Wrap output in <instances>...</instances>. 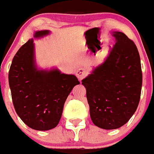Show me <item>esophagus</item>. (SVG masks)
Wrapping results in <instances>:
<instances>
[{"instance_id": "obj_1", "label": "esophagus", "mask_w": 154, "mask_h": 154, "mask_svg": "<svg viewBox=\"0 0 154 154\" xmlns=\"http://www.w3.org/2000/svg\"><path fill=\"white\" fill-rule=\"evenodd\" d=\"M88 72L87 70L83 68V67H81V68H78L76 71V76L77 77V78L79 80H82L85 76H87Z\"/></svg>"}]
</instances>
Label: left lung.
<instances>
[{"label": "left lung", "mask_w": 154, "mask_h": 154, "mask_svg": "<svg viewBox=\"0 0 154 154\" xmlns=\"http://www.w3.org/2000/svg\"><path fill=\"white\" fill-rule=\"evenodd\" d=\"M116 43L105 61L82 80L94 125L117 129L135 113L143 84L136 45L122 32L114 31Z\"/></svg>", "instance_id": "left-lung-1"}]
</instances>
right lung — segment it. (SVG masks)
<instances>
[{
  "label": "right lung",
  "mask_w": 154,
  "mask_h": 154,
  "mask_svg": "<svg viewBox=\"0 0 154 154\" xmlns=\"http://www.w3.org/2000/svg\"><path fill=\"white\" fill-rule=\"evenodd\" d=\"M49 33L36 31L34 37ZM8 81L16 113L28 127L38 131L57 126L67 97L75 85L80 84L76 76L62 73L58 69H37L33 38L14 56Z\"/></svg>",
  "instance_id": "right-lung-1"
}]
</instances>
